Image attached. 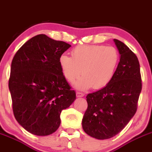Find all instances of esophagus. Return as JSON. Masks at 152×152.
<instances>
[{
    "instance_id": "obj_1",
    "label": "esophagus",
    "mask_w": 152,
    "mask_h": 152,
    "mask_svg": "<svg viewBox=\"0 0 152 152\" xmlns=\"http://www.w3.org/2000/svg\"><path fill=\"white\" fill-rule=\"evenodd\" d=\"M85 94L82 92H76V96L77 97H83Z\"/></svg>"
}]
</instances>
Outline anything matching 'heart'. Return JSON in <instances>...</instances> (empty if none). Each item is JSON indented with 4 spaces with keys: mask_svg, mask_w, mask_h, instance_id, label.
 I'll use <instances>...</instances> for the list:
<instances>
[{
    "mask_svg": "<svg viewBox=\"0 0 152 152\" xmlns=\"http://www.w3.org/2000/svg\"><path fill=\"white\" fill-rule=\"evenodd\" d=\"M71 55L72 57L61 55L59 65L63 76L70 83L81 73L83 75L74 85L80 91L107 86L115 76L120 61L118 50L110 46L81 45L72 50Z\"/></svg>",
    "mask_w": 152,
    "mask_h": 152,
    "instance_id": "b5f03b06",
    "label": "heart"
}]
</instances>
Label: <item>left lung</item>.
I'll list each match as a JSON object with an SVG mask.
<instances>
[{
    "label": "left lung",
    "mask_w": 152,
    "mask_h": 152,
    "mask_svg": "<svg viewBox=\"0 0 152 152\" xmlns=\"http://www.w3.org/2000/svg\"><path fill=\"white\" fill-rule=\"evenodd\" d=\"M113 42L120 55L115 76L107 86L87 95L82 119L85 133L98 140L113 137L126 127L136 113L142 90L137 57L124 43Z\"/></svg>",
    "instance_id": "obj_1"
}]
</instances>
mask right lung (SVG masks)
Here are the masks:
<instances>
[{
    "label": "right lung",
    "instance_id": "right-lung-1",
    "mask_svg": "<svg viewBox=\"0 0 152 152\" xmlns=\"http://www.w3.org/2000/svg\"><path fill=\"white\" fill-rule=\"evenodd\" d=\"M71 45L45 34L28 40L13 57L9 80L18 123L38 136L54 133L61 110L76 99V92L61 73L59 57Z\"/></svg>",
    "mask_w": 152,
    "mask_h": 152
}]
</instances>
